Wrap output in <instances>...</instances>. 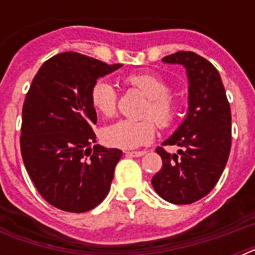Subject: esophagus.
Segmentation results:
<instances>
[{"mask_svg": "<svg viewBox=\"0 0 255 255\" xmlns=\"http://www.w3.org/2000/svg\"><path fill=\"white\" fill-rule=\"evenodd\" d=\"M147 153L145 151H127L126 152V155L127 156H133V157H141Z\"/></svg>", "mask_w": 255, "mask_h": 255, "instance_id": "esophagus-1", "label": "esophagus"}]
</instances>
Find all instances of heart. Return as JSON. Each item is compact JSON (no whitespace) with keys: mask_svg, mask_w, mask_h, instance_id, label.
Segmentation results:
<instances>
[{"mask_svg":"<svg viewBox=\"0 0 255 255\" xmlns=\"http://www.w3.org/2000/svg\"><path fill=\"white\" fill-rule=\"evenodd\" d=\"M127 81L148 98L144 116H151L163 128L173 124L177 118L178 102L174 96L168 94L169 86L165 79L156 74L140 73L129 75ZM90 98L94 108L102 115L111 116L115 114L118 92L110 81H96L91 87ZM151 120L145 118L140 120H118L103 128L102 139L108 145L120 149H135L145 145L151 143L156 133L155 122Z\"/></svg>","mask_w":255,"mask_h":255,"instance_id":"1","label":"heart"}]
</instances>
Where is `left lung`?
Here are the masks:
<instances>
[{"instance_id":"8db88e82","label":"left lung","mask_w":255,"mask_h":255,"mask_svg":"<svg viewBox=\"0 0 255 255\" xmlns=\"http://www.w3.org/2000/svg\"><path fill=\"white\" fill-rule=\"evenodd\" d=\"M161 61L185 67L188 111L163 145H177V153L157 147L163 167L152 186L165 201L186 205L205 197L217 184L232 145V114L217 69L192 51H177Z\"/></svg>"}]
</instances>
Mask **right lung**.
<instances>
[{
  "mask_svg": "<svg viewBox=\"0 0 255 255\" xmlns=\"http://www.w3.org/2000/svg\"><path fill=\"white\" fill-rule=\"evenodd\" d=\"M123 65L78 53L58 54L38 70L22 108L21 153L42 197L58 209L83 213L107 197L123 152L95 144L90 92Z\"/></svg>",
  "mask_w": 255,
  "mask_h": 255,
  "instance_id": "right-lung-1",
  "label": "right lung"
}]
</instances>
